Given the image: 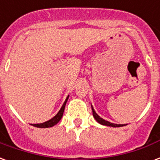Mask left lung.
Instances as JSON below:
<instances>
[{"mask_svg":"<svg viewBox=\"0 0 160 160\" xmlns=\"http://www.w3.org/2000/svg\"><path fill=\"white\" fill-rule=\"evenodd\" d=\"M92 113H93V117H94V119L98 121L99 124H101V125H107V126H112V127H121V126H124V125H118V124H113V123H110L107 120H105L103 119L102 118L98 115V113H96L95 110L93 108V107L92 106Z\"/></svg>","mask_w":160,"mask_h":160,"instance_id":"1","label":"left lung"}]
</instances>
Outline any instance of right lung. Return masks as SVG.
Wrapping results in <instances>:
<instances>
[{"label": "right lung", "instance_id": "right-lung-1", "mask_svg": "<svg viewBox=\"0 0 160 160\" xmlns=\"http://www.w3.org/2000/svg\"><path fill=\"white\" fill-rule=\"evenodd\" d=\"M68 97H69V96L67 97L66 100H65V102H63V104H62V108H61L60 110L58 111V113H57L56 115L53 117L52 119H49V120H47L46 122L41 123V124H31V125H34V126L38 127V128H48V127H52L53 125H57V124L60 121V119H62V114H63V112H64L65 105H66V102L68 101Z\"/></svg>", "mask_w": 160, "mask_h": 160}]
</instances>
